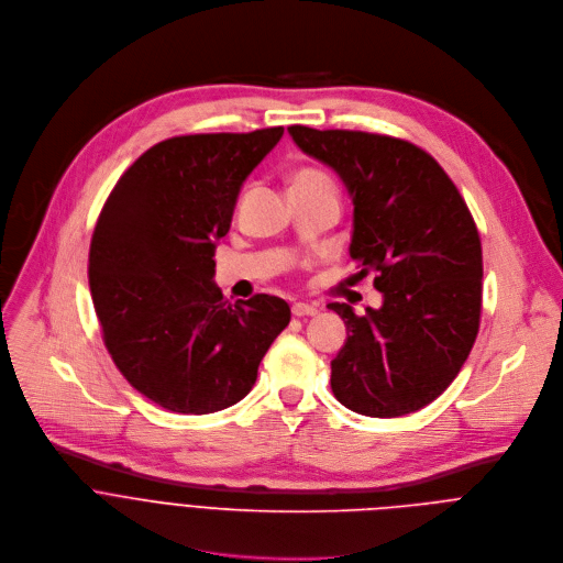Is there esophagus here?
Returning a JSON list of instances; mask_svg holds the SVG:
<instances>
[{
  "label": "esophagus",
  "mask_w": 563,
  "mask_h": 563,
  "mask_svg": "<svg viewBox=\"0 0 563 563\" xmlns=\"http://www.w3.org/2000/svg\"><path fill=\"white\" fill-rule=\"evenodd\" d=\"M319 310H317V306H312V303H306V301H297V303H292V314L295 317H312V314H317Z\"/></svg>",
  "instance_id": "obj_1"
}]
</instances>
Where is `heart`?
Instances as JSON below:
<instances>
[{
    "mask_svg": "<svg viewBox=\"0 0 563 563\" xmlns=\"http://www.w3.org/2000/svg\"><path fill=\"white\" fill-rule=\"evenodd\" d=\"M310 179H325L319 170H312V168H303L299 173L292 175V184H299V181H310Z\"/></svg>",
    "mask_w": 563,
    "mask_h": 563,
    "instance_id": "obj_1",
    "label": "heart"
}]
</instances>
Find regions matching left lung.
Listing matches in <instances>:
<instances>
[{
  "instance_id": "left-lung-1",
  "label": "left lung",
  "mask_w": 563,
  "mask_h": 563,
  "mask_svg": "<svg viewBox=\"0 0 563 563\" xmlns=\"http://www.w3.org/2000/svg\"><path fill=\"white\" fill-rule=\"evenodd\" d=\"M308 157L332 168L353 199L351 260L375 273L379 308L346 323L330 362L334 397L366 417H401L453 384L477 340L482 242L443 168L410 142L362 131L288 129Z\"/></svg>"
}]
</instances>
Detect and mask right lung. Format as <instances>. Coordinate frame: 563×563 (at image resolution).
<instances>
[{
  "label": "right lung",
  "mask_w": 563,
  "mask_h": 563,
  "mask_svg": "<svg viewBox=\"0 0 563 563\" xmlns=\"http://www.w3.org/2000/svg\"><path fill=\"white\" fill-rule=\"evenodd\" d=\"M282 135L275 126L159 142L97 219L88 282L103 344L131 386L166 410L208 415L242 401L290 321L284 299L231 303L212 282L240 190Z\"/></svg>",
  "instance_id": "add662e5"
}]
</instances>
